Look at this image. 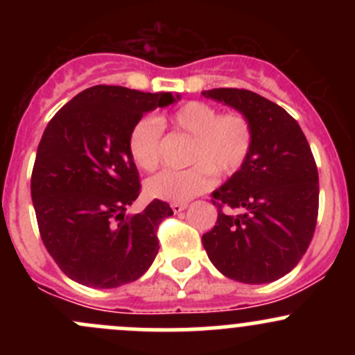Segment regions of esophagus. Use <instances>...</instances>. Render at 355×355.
<instances>
[{"label":"esophagus","instance_id":"esophagus-1","mask_svg":"<svg viewBox=\"0 0 355 355\" xmlns=\"http://www.w3.org/2000/svg\"><path fill=\"white\" fill-rule=\"evenodd\" d=\"M185 207H187V202H171V209H173V213H182Z\"/></svg>","mask_w":355,"mask_h":355}]
</instances>
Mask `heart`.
Here are the masks:
<instances>
[{"instance_id": "obj_1", "label": "heart", "mask_w": 355, "mask_h": 355, "mask_svg": "<svg viewBox=\"0 0 355 355\" xmlns=\"http://www.w3.org/2000/svg\"><path fill=\"white\" fill-rule=\"evenodd\" d=\"M171 125L194 137L185 170H164L149 178L151 198L187 202L214 185V173L228 178L241 171L254 148V125L242 111L220 113L204 101H189L173 111ZM128 155L135 166L155 171L163 159V128L153 118H142L128 134Z\"/></svg>"}]
</instances>
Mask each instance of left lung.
Segmentation results:
<instances>
[{
	"label": "left lung",
	"instance_id": "1",
	"mask_svg": "<svg viewBox=\"0 0 355 355\" xmlns=\"http://www.w3.org/2000/svg\"><path fill=\"white\" fill-rule=\"evenodd\" d=\"M204 96L245 113L256 137L241 171L211 194L218 220L202 245L225 277L270 284L292 271L313 241L320 209L316 161L295 118L277 103L247 89Z\"/></svg>",
	"mask_w": 355,
	"mask_h": 355
}]
</instances>
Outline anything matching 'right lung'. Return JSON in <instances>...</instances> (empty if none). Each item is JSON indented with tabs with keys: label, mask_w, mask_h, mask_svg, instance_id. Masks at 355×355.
I'll use <instances>...</instances> for the list:
<instances>
[{
	"label": "right lung",
	"mask_w": 355,
	"mask_h": 355,
	"mask_svg": "<svg viewBox=\"0 0 355 355\" xmlns=\"http://www.w3.org/2000/svg\"><path fill=\"white\" fill-rule=\"evenodd\" d=\"M173 101L171 92L94 85L49 120L31 196L42 244L77 284L120 287L141 278L155 261L157 227L173 211L155 199L142 213L125 216L141 194L128 134L146 111Z\"/></svg>",
	"instance_id": "right-lung-1"
}]
</instances>
